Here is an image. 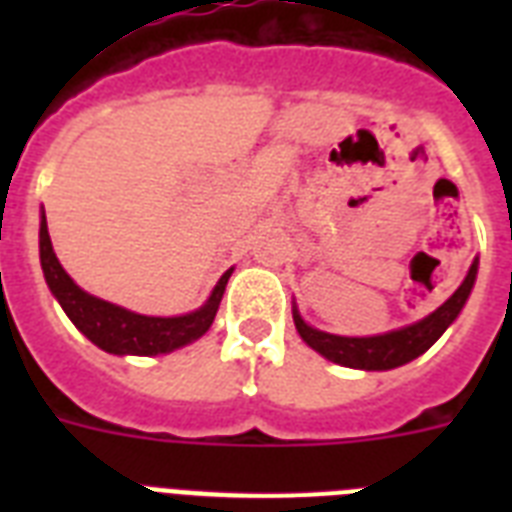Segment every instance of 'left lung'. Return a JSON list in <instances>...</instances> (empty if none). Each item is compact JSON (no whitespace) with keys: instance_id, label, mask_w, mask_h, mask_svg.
I'll return each instance as SVG.
<instances>
[{"instance_id":"1","label":"left lung","mask_w":512,"mask_h":512,"mask_svg":"<svg viewBox=\"0 0 512 512\" xmlns=\"http://www.w3.org/2000/svg\"><path fill=\"white\" fill-rule=\"evenodd\" d=\"M476 273L478 260L470 265L468 276H465V281L460 284V289H457L441 308H436V311L430 313V316H425L422 321H417V324L393 329V332H385V335H329V332H321V329H313L311 324H305L297 308H292V316H295V327L297 332H300V337L324 358L335 361V364L350 366V369L385 372V369H396V366H404L409 364L412 358L422 356L438 337L444 335L446 327L460 316L462 305L468 303L470 289L476 284Z\"/></svg>"}]
</instances>
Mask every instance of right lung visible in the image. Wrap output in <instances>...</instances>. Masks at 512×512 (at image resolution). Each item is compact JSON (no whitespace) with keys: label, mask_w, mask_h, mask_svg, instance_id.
Returning a JSON list of instances; mask_svg holds the SVG:
<instances>
[{"label":"right lung","mask_w":512,"mask_h":512,"mask_svg":"<svg viewBox=\"0 0 512 512\" xmlns=\"http://www.w3.org/2000/svg\"><path fill=\"white\" fill-rule=\"evenodd\" d=\"M39 260L47 287L74 321V327L87 340H92L100 350L116 353V356H159L170 350L183 348L188 342L199 340L215 321V313L223 300L225 284L231 279V271H225L212 289V295L199 311L185 313V316H143L114 303H106L95 295H87L82 287H76L74 279L63 271V265L55 257L50 233H47V217L42 212L39 223Z\"/></svg>","instance_id":"right-lung-1"}]
</instances>
